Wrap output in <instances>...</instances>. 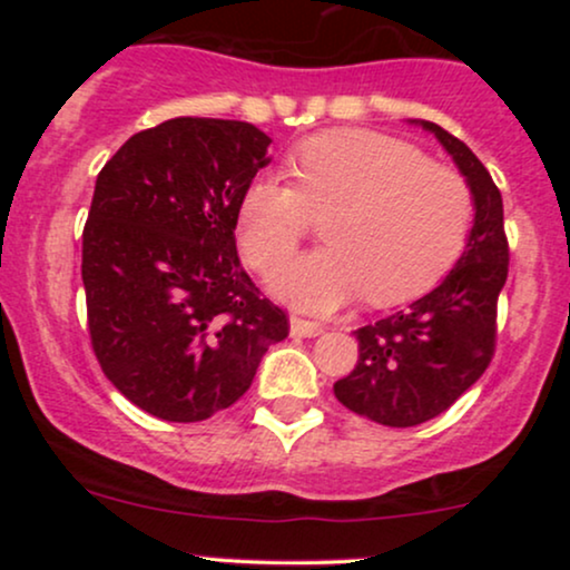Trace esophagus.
Returning <instances> with one entry per match:
<instances>
[{
	"label": "esophagus",
	"mask_w": 570,
	"mask_h": 570,
	"mask_svg": "<svg viewBox=\"0 0 570 570\" xmlns=\"http://www.w3.org/2000/svg\"><path fill=\"white\" fill-rule=\"evenodd\" d=\"M324 330H326L324 324L311 322V318L292 316V335H294V337H316V335H322Z\"/></svg>",
	"instance_id": "esophagus-1"
}]
</instances>
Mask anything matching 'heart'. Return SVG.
<instances>
[{"label":"heart","instance_id":"heart-1","mask_svg":"<svg viewBox=\"0 0 570 570\" xmlns=\"http://www.w3.org/2000/svg\"><path fill=\"white\" fill-rule=\"evenodd\" d=\"M278 176L248 181L238 240L254 271L273 273L303 244L313 217L326 248L281 271L273 289L307 311H332L364 294L402 305L426 294L458 263L474 219V195L455 168L372 130H324Z\"/></svg>","mask_w":570,"mask_h":570}]
</instances>
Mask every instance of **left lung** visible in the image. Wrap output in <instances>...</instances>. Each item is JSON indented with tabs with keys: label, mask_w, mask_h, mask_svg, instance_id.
I'll use <instances>...</instances> for the list:
<instances>
[{
	"label": "left lung",
	"mask_w": 570,
	"mask_h": 570,
	"mask_svg": "<svg viewBox=\"0 0 570 570\" xmlns=\"http://www.w3.org/2000/svg\"><path fill=\"white\" fill-rule=\"evenodd\" d=\"M466 176L474 195V227L463 257L436 289L410 307L358 326V358L335 383L343 407L391 429L436 417L480 381L499 337V294L509 276L503 200L488 168L453 134L423 122Z\"/></svg>",
	"instance_id": "obj_1"
}]
</instances>
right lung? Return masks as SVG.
<instances>
[{
    "label": "right lung",
    "mask_w": 570,
    "mask_h": 570,
    "mask_svg": "<svg viewBox=\"0 0 570 570\" xmlns=\"http://www.w3.org/2000/svg\"><path fill=\"white\" fill-rule=\"evenodd\" d=\"M267 147L252 122L174 117L130 136L96 179L82 230L90 348L160 421L227 410L289 335L235 248L240 195Z\"/></svg>",
    "instance_id": "right-lung-1"
}]
</instances>
